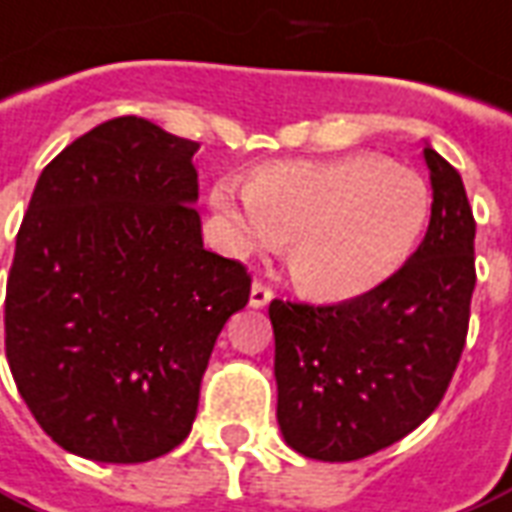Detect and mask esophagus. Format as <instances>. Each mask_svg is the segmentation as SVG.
Instances as JSON below:
<instances>
[{
  "label": "esophagus",
  "instance_id": "obj_1",
  "mask_svg": "<svg viewBox=\"0 0 512 512\" xmlns=\"http://www.w3.org/2000/svg\"><path fill=\"white\" fill-rule=\"evenodd\" d=\"M272 297L275 294L264 283H253L251 286V307H267L272 302Z\"/></svg>",
  "mask_w": 512,
  "mask_h": 512
}]
</instances>
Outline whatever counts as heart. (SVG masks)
Here are the masks:
<instances>
[{
    "label": "heart",
    "mask_w": 512,
    "mask_h": 512,
    "mask_svg": "<svg viewBox=\"0 0 512 512\" xmlns=\"http://www.w3.org/2000/svg\"><path fill=\"white\" fill-rule=\"evenodd\" d=\"M248 207L226 194L213 207L237 248L288 240V272L318 302H351L394 278L429 224L432 197L413 169L378 153H345L259 169L245 183Z\"/></svg>",
    "instance_id": "b5f03b06"
}]
</instances>
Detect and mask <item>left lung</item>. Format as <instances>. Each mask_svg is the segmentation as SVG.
I'll return each instance as SVG.
<instances>
[{"instance_id": "1", "label": "left lung", "mask_w": 512, "mask_h": 512, "mask_svg": "<svg viewBox=\"0 0 512 512\" xmlns=\"http://www.w3.org/2000/svg\"><path fill=\"white\" fill-rule=\"evenodd\" d=\"M432 218L405 267L340 305H270L278 426L288 448L353 461L432 416L467 340L475 218L461 175L424 148Z\"/></svg>"}]
</instances>
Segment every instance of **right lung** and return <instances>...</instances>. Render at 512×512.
<instances>
[{"mask_svg":"<svg viewBox=\"0 0 512 512\" xmlns=\"http://www.w3.org/2000/svg\"><path fill=\"white\" fill-rule=\"evenodd\" d=\"M197 142L124 115L67 145L34 186L7 278L15 386L53 443L137 464L180 445L242 264L205 251Z\"/></svg>","mask_w":512,"mask_h":512,"instance_id":"add662e5","label":"right lung"}]
</instances>
